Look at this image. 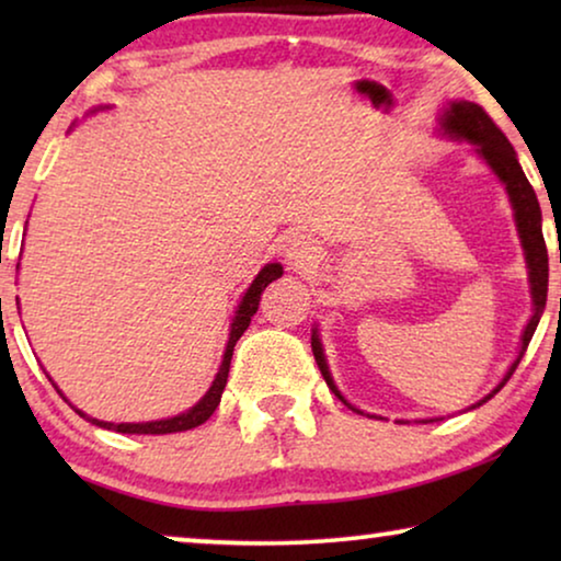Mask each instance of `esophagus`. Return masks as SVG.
I'll use <instances>...</instances> for the list:
<instances>
[{
    "label": "esophagus",
    "mask_w": 561,
    "mask_h": 561,
    "mask_svg": "<svg viewBox=\"0 0 561 561\" xmlns=\"http://www.w3.org/2000/svg\"><path fill=\"white\" fill-rule=\"evenodd\" d=\"M283 257H286V263L290 267H309L317 263L319 248L309 234L294 232L286 237V242H283Z\"/></svg>",
    "instance_id": "34e87169"
}]
</instances>
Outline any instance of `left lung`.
Instances as JSON below:
<instances>
[{
    "label": "left lung",
    "mask_w": 561,
    "mask_h": 561,
    "mask_svg": "<svg viewBox=\"0 0 561 561\" xmlns=\"http://www.w3.org/2000/svg\"><path fill=\"white\" fill-rule=\"evenodd\" d=\"M436 133H439L442 137H449V140H462V142L474 145V152H478V158L490 168V171L495 173V179L505 186V194H508V202H511V209H513V219H516L520 248H524V257H526V267H528V286H531V306H534L531 311L534 313H531V319H528L524 334H520L518 355L511 363L508 373L503 375V380L497 382V386L490 390V393L482 398V401L470 405V409H478V405L490 401V398H493L497 390H501L505 382H508L511 375L516 373L520 357H524L528 342H531L536 327H539L541 313H543V309H547L549 255H547V242H543V232H541L539 198H536L531 183H528L524 168H520L518 158H516V150H513V145L508 142V137H505L501 129L495 127V122L488 117L485 110H482V106H478L474 102H465V99H455V102H447V104H444V110L439 112V119H436ZM311 350H313V357H317V365H319L321 375H324L327 386L332 388V393L340 398L342 403H347L352 411L365 413V411L355 409V405H352L347 398L342 396V390L336 388V382L332 378V370H329V363H327V355H324V344H321V336H319L317 327L311 329ZM365 416L382 419V416H375V413H365ZM428 421H434V419H424L421 424H428Z\"/></svg>",
    "instance_id": "8db88e82"
}]
</instances>
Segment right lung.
<instances>
[{
    "instance_id": "obj_1",
    "label": "right lung",
    "mask_w": 561,
    "mask_h": 561,
    "mask_svg": "<svg viewBox=\"0 0 561 561\" xmlns=\"http://www.w3.org/2000/svg\"><path fill=\"white\" fill-rule=\"evenodd\" d=\"M99 112V110H94ZM91 112V114H94ZM20 267V265H18ZM283 275V265L280 263H267L263 265V271H260L255 275V280L250 283V288L244 290L240 304H237V311H234V319L232 324H229V340H227V347H225V355H221V365L217 375H214L211 386L206 393L198 398V403L191 405L188 411L179 413V416H171V419H158V421H133V424H114V421H99L94 416H89V413H83L81 409H76V405L68 401V405L79 413V416H83L87 421H91L94 426H102V428H110V432H119V434H175V432H188V428L194 426H202L206 419L211 416L214 411H217V405L221 401V393H225V386H227V375H229V363H232V352H234V344L240 336L244 334V329L250 327V319L255 317L257 306H260V296H263V290L267 288V283H273L275 278H280ZM50 380V375H48ZM53 382V380H50ZM56 386V382H53ZM58 388V386H56Z\"/></svg>"
}]
</instances>
